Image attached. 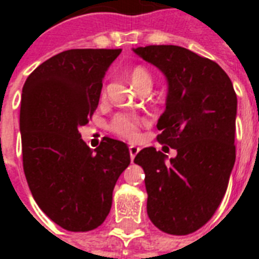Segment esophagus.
<instances>
[{
    "label": "esophagus",
    "instance_id": "34e87169",
    "mask_svg": "<svg viewBox=\"0 0 259 259\" xmlns=\"http://www.w3.org/2000/svg\"><path fill=\"white\" fill-rule=\"evenodd\" d=\"M138 152H140V148H138V146H136V145H130V146H129L130 160H132V161H134V157L137 156Z\"/></svg>",
    "mask_w": 259,
    "mask_h": 259
}]
</instances>
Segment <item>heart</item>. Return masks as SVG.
Returning a JSON list of instances; mask_svg holds the SVG:
<instances>
[{"instance_id": "heart-1", "label": "heart", "mask_w": 259, "mask_h": 259, "mask_svg": "<svg viewBox=\"0 0 259 259\" xmlns=\"http://www.w3.org/2000/svg\"><path fill=\"white\" fill-rule=\"evenodd\" d=\"M130 80L137 90L142 89L144 86H152V78L149 72L142 67H136L130 71ZM145 123V118L140 117L137 114L119 113L113 118L110 123V129L118 137L134 141L140 137V129Z\"/></svg>"}]
</instances>
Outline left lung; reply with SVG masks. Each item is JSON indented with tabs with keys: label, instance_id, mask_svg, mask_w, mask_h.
Returning <instances> with one entry per match:
<instances>
[{
	"label": "left lung",
	"instance_id": "1",
	"mask_svg": "<svg viewBox=\"0 0 259 259\" xmlns=\"http://www.w3.org/2000/svg\"><path fill=\"white\" fill-rule=\"evenodd\" d=\"M133 51L165 75L168 95L157 141L177 150L168 160L149 146L134 158L145 172L148 217L164 233L187 235L212 218L229 185L235 162L237 94L219 64L187 48Z\"/></svg>",
	"mask_w": 259,
	"mask_h": 259
}]
</instances>
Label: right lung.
Segmentation results:
<instances>
[{"mask_svg": "<svg viewBox=\"0 0 259 259\" xmlns=\"http://www.w3.org/2000/svg\"><path fill=\"white\" fill-rule=\"evenodd\" d=\"M122 50H68L40 64L22 87V165L41 211L68 231L105 222L118 177L129 166L125 142L103 137L97 149L79 129L99 103L102 80Z\"/></svg>", "mask_w": 259, "mask_h": 259, "instance_id": "right-lung-1", "label": "right lung"}]
</instances>
